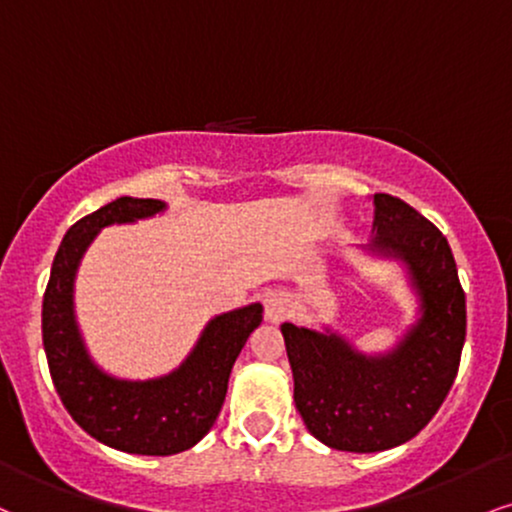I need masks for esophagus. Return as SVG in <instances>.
<instances>
[{
    "label": "esophagus",
    "instance_id": "esophagus-1",
    "mask_svg": "<svg viewBox=\"0 0 512 512\" xmlns=\"http://www.w3.org/2000/svg\"><path fill=\"white\" fill-rule=\"evenodd\" d=\"M288 307H291V303H288L286 295L269 293L267 298H264V319H267V322H279V319L288 315Z\"/></svg>",
    "mask_w": 512,
    "mask_h": 512
}]
</instances>
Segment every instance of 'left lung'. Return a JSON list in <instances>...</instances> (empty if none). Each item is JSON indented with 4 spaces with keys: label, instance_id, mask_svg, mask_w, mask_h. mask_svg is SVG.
<instances>
[{
    "label": "left lung",
    "instance_id": "obj_1",
    "mask_svg": "<svg viewBox=\"0 0 512 512\" xmlns=\"http://www.w3.org/2000/svg\"><path fill=\"white\" fill-rule=\"evenodd\" d=\"M372 238L360 252L396 262L415 317L389 350L362 353L324 324L283 322L293 400L310 434L336 451L379 453L427 427L451 391L465 343V293L451 245L398 197H372Z\"/></svg>",
    "mask_w": 512,
    "mask_h": 512
}]
</instances>
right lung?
Returning a JSON list of instances; mask_svg holds the SVG:
<instances>
[{"label":"right lung","instance_id":"add662e5","mask_svg":"<svg viewBox=\"0 0 512 512\" xmlns=\"http://www.w3.org/2000/svg\"><path fill=\"white\" fill-rule=\"evenodd\" d=\"M152 197H119L66 231L42 300V343L61 403L80 429L116 451L174 455L193 448L217 422L236 357L262 322V305L221 312L205 324L181 365L152 379H123L90 355L76 319V276L107 226L164 214Z\"/></svg>","mask_w":512,"mask_h":512}]
</instances>
